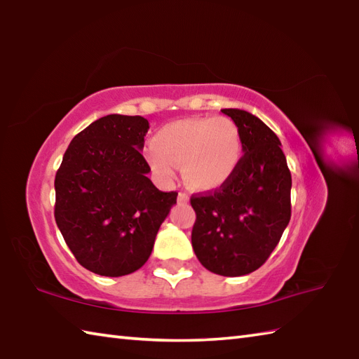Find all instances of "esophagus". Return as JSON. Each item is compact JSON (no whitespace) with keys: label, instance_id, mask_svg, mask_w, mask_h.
Segmentation results:
<instances>
[{"label":"esophagus","instance_id":"obj_1","mask_svg":"<svg viewBox=\"0 0 359 359\" xmlns=\"http://www.w3.org/2000/svg\"><path fill=\"white\" fill-rule=\"evenodd\" d=\"M177 201L180 202V203H187V202H189V196L187 194V193H179V196H177Z\"/></svg>","mask_w":359,"mask_h":359}]
</instances>
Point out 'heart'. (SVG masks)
<instances>
[{
	"mask_svg": "<svg viewBox=\"0 0 359 359\" xmlns=\"http://www.w3.org/2000/svg\"><path fill=\"white\" fill-rule=\"evenodd\" d=\"M242 157L238 125L226 117H193L160 128L144 158L160 180L170 182L175 163L182 165L187 184L212 191L233 177Z\"/></svg>",
	"mask_w": 359,
	"mask_h": 359,
	"instance_id": "1",
	"label": "heart"
}]
</instances>
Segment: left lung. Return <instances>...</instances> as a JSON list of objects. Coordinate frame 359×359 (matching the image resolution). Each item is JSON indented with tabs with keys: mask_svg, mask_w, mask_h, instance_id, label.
<instances>
[{
	"mask_svg": "<svg viewBox=\"0 0 359 359\" xmlns=\"http://www.w3.org/2000/svg\"><path fill=\"white\" fill-rule=\"evenodd\" d=\"M222 112L239 128L243 156L225 185L191 197V242L205 269L234 278L257 270L276 248L292 216V174L280 140L261 118Z\"/></svg>",
	"mask_w": 359,
	"mask_h": 359,
	"instance_id": "8db88e82",
	"label": "left lung"
}]
</instances>
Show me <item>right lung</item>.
Masks as SVG:
<instances>
[{
  "mask_svg": "<svg viewBox=\"0 0 359 359\" xmlns=\"http://www.w3.org/2000/svg\"><path fill=\"white\" fill-rule=\"evenodd\" d=\"M148 129L140 116L98 118L74 137L55 175V222L80 265L100 276L139 270L177 201L148 177Z\"/></svg>",
  "mask_w": 359,
  "mask_h": 359,
  "instance_id": "add662e5",
  "label": "right lung"
}]
</instances>
